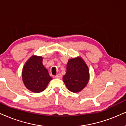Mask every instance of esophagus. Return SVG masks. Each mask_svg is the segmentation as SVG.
Masks as SVG:
<instances>
[{
    "label": "esophagus",
    "mask_w": 126,
    "mask_h": 126,
    "mask_svg": "<svg viewBox=\"0 0 126 126\" xmlns=\"http://www.w3.org/2000/svg\"><path fill=\"white\" fill-rule=\"evenodd\" d=\"M55 78L57 79H61L62 78V75L61 74H58L56 76H55Z\"/></svg>",
    "instance_id": "esophagus-1"
}]
</instances>
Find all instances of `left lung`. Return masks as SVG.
<instances>
[{
	"label": "left lung",
	"instance_id": "obj_1",
	"mask_svg": "<svg viewBox=\"0 0 126 126\" xmlns=\"http://www.w3.org/2000/svg\"><path fill=\"white\" fill-rule=\"evenodd\" d=\"M63 79L67 89L72 92L78 93L86 87L89 80V69L81 57L68 60Z\"/></svg>",
	"mask_w": 126,
	"mask_h": 126
}]
</instances>
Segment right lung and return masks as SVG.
I'll list each match as a JSON object with an SVG mask.
<instances>
[{
    "mask_svg": "<svg viewBox=\"0 0 126 126\" xmlns=\"http://www.w3.org/2000/svg\"><path fill=\"white\" fill-rule=\"evenodd\" d=\"M41 56L32 55L23 66L22 80L24 86L34 93L44 91L52 78L43 64Z\"/></svg>",
    "mask_w": 126,
    "mask_h": 126,
    "instance_id": "1",
    "label": "right lung"
}]
</instances>
